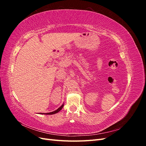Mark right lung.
<instances>
[{"label": "right lung", "mask_w": 146, "mask_h": 146, "mask_svg": "<svg viewBox=\"0 0 146 146\" xmlns=\"http://www.w3.org/2000/svg\"><path fill=\"white\" fill-rule=\"evenodd\" d=\"M63 106H64V104H63L62 105H61V106H60V107H59L58 109L55 110V111H52V112L47 113H39V114H56V113H58V112L60 111V110L63 108Z\"/></svg>", "instance_id": "add662e5"}]
</instances>
